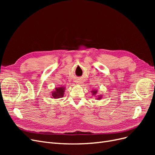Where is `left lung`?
<instances>
[{
  "label": "left lung",
  "mask_w": 155,
  "mask_h": 155,
  "mask_svg": "<svg viewBox=\"0 0 155 155\" xmlns=\"http://www.w3.org/2000/svg\"><path fill=\"white\" fill-rule=\"evenodd\" d=\"M91 93H92V96H96V94H97V89H94V90H92V91H91ZM102 97H103V95L102 94H100V95H97L96 97V100H101V98H102Z\"/></svg>",
  "instance_id": "8db88e82"
}]
</instances>
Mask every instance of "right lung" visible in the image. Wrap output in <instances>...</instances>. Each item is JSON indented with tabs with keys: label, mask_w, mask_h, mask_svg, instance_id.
Instances as JSON below:
<instances>
[{
	"label": "right lung",
	"mask_w": 155,
	"mask_h": 155,
	"mask_svg": "<svg viewBox=\"0 0 155 155\" xmlns=\"http://www.w3.org/2000/svg\"><path fill=\"white\" fill-rule=\"evenodd\" d=\"M65 87H55L54 91L51 93V97L53 99H59V98L63 97L64 94Z\"/></svg>",
	"instance_id": "right-lung-1"
}]
</instances>
